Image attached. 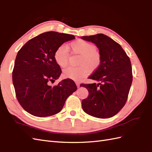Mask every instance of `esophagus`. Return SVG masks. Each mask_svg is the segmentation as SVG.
<instances>
[{
  "instance_id": "1",
  "label": "esophagus",
  "mask_w": 152,
  "mask_h": 152,
  "mask_svg": "<svg viewBox=\"0 0 152 152\" xmlns=\"http://www.w3.org/2000/svg\"><path fill=\"white\" fill-rule=\"evenodd\" d=\"M75 84H76V85H77V87H80V83H79V82H75Z\"/></svg>"
}]
</instances>
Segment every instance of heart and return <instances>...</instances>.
<instances>
[{
    "mask_svg": "<svg viewBox=\"0 0 152 152\" xmlns=\"http://www.w3.org/2000/svg\"><path fill=\"white\" fill-rule=\"evenodd\" d=\"M72 51L80 54L79 61V66H68L63 70L65 77L74 80H79L84 77L89 71H93L101 61L99 53L95 49V46L88 42L78 39L70 45ZM55 61L59 66L65 67L68 62V49L65 45L59 46L54 54Z\"/></svg>",
    "mask_w": 152,
    "mask_h": 152,
    "instance_id": "heart-1",
    "label": "heart"
}]
</instances>
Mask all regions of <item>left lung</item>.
I'll return each instance as SVG.
<instances>
[{"label":"left lung","mask_w":152,"mask_h":152,"mask_svg":"<svg viewBox=\"0 0 152 152\" xmlns=\"http://www.w3.org/2000/svg\"><path fill=\"white\" fill-rule=\"evenodd\" d=\"M99 49L100 65L89 79L98 84H81L89 91L82 101V109L89 115L107 118L116 115L125 105L132 81L130 59L121 45L107 35L82 36Z\"/></svg>","instance_id":"obj_1"}]
</instances>
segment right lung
<instances>
[{
  "instance_id": "right-lung-1",
  "label": "right lung",
  "mask_w": 152,
  "mask_h": 152,
  "mask_svg": "<svg viewBox=\"0 0 152 152\" xmlns=\"http://www.w3.org/2000/svg\"><path fill=\"white\" fill-rule=\"evenodd\" d=\"M73 35L47 31L28 40L18 51L12 72L17 99L32 115L49 117L62 110L69 96L77 90L66 79L52 86L61 70L54 58L57 48L74 39Z\"/></svg>"
}]
</instances>
